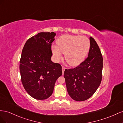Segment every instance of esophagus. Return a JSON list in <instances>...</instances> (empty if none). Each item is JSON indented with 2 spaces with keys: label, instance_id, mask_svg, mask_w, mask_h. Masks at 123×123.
<instances>
[{
  "label": "esophagus",
  "instance_id": "esophagus-1",
  "mask_svg": "<svg viewBox=\"0 0 123 123\" xmlns=\"http://www.w3.org/2000/svg\"><path fill=\"white\" fill-rule=\"evenodd\" d=\"M65 68L64 67H62V74H64V71H65Z\"/></svg>",
  "mask_w": 123,
  "mask_h": 123
}]
</instances>
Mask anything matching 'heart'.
Segmentation results:
<instances>
[{
	"mask_svg": "<svg viewBox=\"0 0 123 123\" xmlns=\"http://www.w3.org/2000/svg\"><path fill=\"white\" fill-rule=\"evenodd\" d=\"M57 46L52 45L51 51L57 61L64 54L65 61L72 66L80 65L85 60L90 48V41L86 36L65 34L56 41Z\"/></svg>",
	"mask_w": 123,
	"mask_h": 123,
	"instance_id": "1",
	"label": "heart"
}]
</instances>
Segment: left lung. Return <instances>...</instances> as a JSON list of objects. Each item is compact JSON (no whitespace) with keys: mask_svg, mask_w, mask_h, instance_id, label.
Here are the masks:
<instances>
[{"mask_svg":"<svg viewBox=\"0 0 123 123\" xmlns=\"http://www.w3.org/2000/svg\"><path fill=\"white\" fill-rule=\"evenodd\" d=\"M87 58L79 66L66 69L64 73L69 95L76 101L89 99L98 88L101 81L103 59L96 41L90 37Z\"/></svg>","mask_w":123,"mask_h":123,"instance_id":"8db88e82","label":"left lung"}]
</instances>
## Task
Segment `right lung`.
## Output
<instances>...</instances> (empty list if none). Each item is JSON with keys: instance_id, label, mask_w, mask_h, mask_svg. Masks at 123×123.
Listing matches in <instances>:
<instances>
[{"instance_id": "1", "label": "right lung", "mask_w": 123, "mask_h": 123, "mask_svg": "<svg viewBox=\"0 0 123 123\" xmlns=\"http://www.w3.org/2000/svg\"><path fill=\"white\" fill-rule=\"evenodd\" d=\"M54 32H40L28 40L20 60L21 80L26 92L37 100L46 99L53 93L62 67L51 60Z\"/></svg>"}]
</instances>
